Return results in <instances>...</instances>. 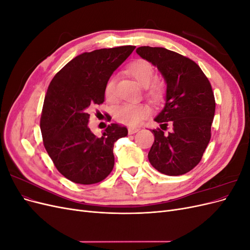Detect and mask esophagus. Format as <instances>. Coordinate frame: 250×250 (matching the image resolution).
Here are the masks:
<instances>
[{"instance_id": "1", "label": "esophagus", "mask_w": 250, "mask_h": 250, "mask_svg": "<svg viewBox=\"0 0 250 250\" xmlns=\"http://www.w3.org/2000/svg\"><path fill=\"white\" fill-rule=\"evenodd\" d=\"M138 131H139V128H129V129H128V133L129 134H133Z\"/></svg>"}]
</instances>
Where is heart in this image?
Here are the masks:
<instances>
[{
    "mask_svg": "<svg viewBox=\"0 0 250 250\" xmlns=\"http://www.w3.org/2000/svg\"><path fill=\"white\" fill-rule=\"evenodd\" d=\"M127 72L137 80L143 87H147V95L152 99L161 97L162 89L157 83H152L154 79V69L147 60L139 59L131 62L127 67ZM116 77L111 76L105 84V98L109 102L116 101ZM150 113V108L146 104H124L115 111V117L120 122L128 125H137Z\"/></svg>",
    "mask_w": 250,
    "mask_h": 250,
    "instance_id": "heart-1",
    "label": "heart"
}]
</instances>
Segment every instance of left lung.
I'll use <instances>...</instances> for the list:
<instances>
[{"mask_svg": "<svg viewBox=\"0 0 250 250\" xmlns=\"http://www.w3.org/2000/svg\"><path fill=\"white\" fill-rule=\"evenodd\" d=\"M135 51L157 67L166 82L165 105L154 121L163 130L168 123L172 125L168 135L151 130L154 143L148 160L166 175H183L198 165L208 145L216 107L213 89L197 63L178 53L158 47Z\"/></svg>", "mask_w": 250, "mask_h": 250, "instance_id": "obj_1", "label": "left lung"}]
</instances>
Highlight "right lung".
<instances>
[{"label":"right lung","mask_w":250,"mask_h":250,"mask_svg":"<svg viewBox=\"0 0 250 250\" xmlns=\"http://www.w3.org/2000/svg\"><path fill=\"white\" fill-rule=\"evenodd\" d=\"M134 46L95 50L73 58L52 79L41 119L43 145L57 170L75 184L106 178L115 165L113 144L128 134L108 125L97 138L88 127L89 108L105 99V84Z\"/></svg>","instance_id":"obj_1"}]
</instances>
